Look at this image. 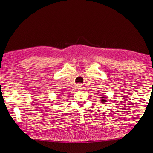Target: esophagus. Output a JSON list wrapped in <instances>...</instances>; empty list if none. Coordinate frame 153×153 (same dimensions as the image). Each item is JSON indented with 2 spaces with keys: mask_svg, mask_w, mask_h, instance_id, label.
<instances>
[{
  "mask_svg": "<svg viewBox=\"0 0 153 153\" xmlns=\"http://www.w3.org/2000/svg\"><path fill=\"white\" fill-rule=\"evenodd\" d=\"M77 88H78V89H84V87L82 86V84H78L77 85Z\"/></svg>",
  "mask_w": 153,
  "mask_h": 153,
  "instance_id": "obj_1",
  "label": "esophagus"
}]
</instances>
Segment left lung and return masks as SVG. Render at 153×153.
<instances>
[{
    "instance_id": "8db88e82",
    "label": "left lung",
    "mask_w": 153,
    "mask_h": 153,
    "mask_svg": "<svg viewBox=\"0 0 153 153\" xmlns=\"http://www.w3.org/2000/svg\"><path fill=\"white\" fill-rule=\"evenodd\" d=\"M105 98H106V97H105V96H100V98H101V102H103V103H105V102H106V99H105ZM104 104V103H103Z\"/></svg>"
}]
</instances>
